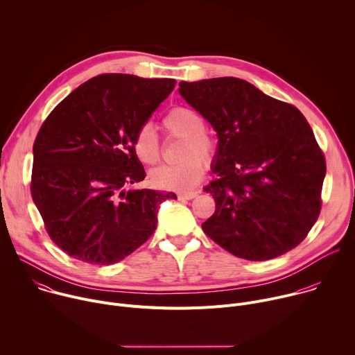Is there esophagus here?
<instances>
[{
    "label": "esophagus",
    "mask_w": 355,
    "mask_h": 355,
    "mask_svg": "<svg viewBox=\"0 0 355 355\" xmlns=\"http://www.w3.org/2000/svg\"><path fill=\"white\" fill-rule=\"evenodd\" d=\"M196 193L198 192H195V191H191V192H178V199L180 200H187V199H192V198H195L196 196Z\"/></svg>",
    "instance_id": "34e87169"
}]
</instances>
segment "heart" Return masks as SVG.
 Listing matches in <instances>:
<instances>
[{
	"instance_id": "1",
	"label": "heart",
	"mask_w": 355,
	"mask_h": 355,
	"mask_svg": "<svg viewBox=\"0 0 355 355\" xmlns=\"http://www.w3.org/2000/svg\"><path fill=\"white\" fill-rule=\"evenodd\" d=\"M162 128L168 137L182 139L180 159L184 162L162 166L151 171L150 178L163 189L188 191L205 175L206 162H211L218 150L215 136L205 128L202 115L189 107H174L162 119ZM133 151L140 163L153 166L160 162L162 143L155 129L143 125L135 135Z\"/></svg>"
}]
</instances>
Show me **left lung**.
Returning <instances> with one entry per match:
<instances>
[{"mask_svg": "<svg viewBox=\"0 0 355 355\" xmlns=\"http://www.w3.org/2000/svg\"><path fill=\"white\" fill-rule=\"evenodd\" d=\"M178 91L219 137L216 178L205 187L216 209L202 230L250 261L295 248L319 218L326 175L306 118L234 77L181 81Z\"/></svg>", "mask_w": 355, "mask_h": 355, "instance_id": "obj_1", "label": "left lung"}]
</instances>
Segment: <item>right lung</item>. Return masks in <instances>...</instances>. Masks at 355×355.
Segmentation results:
<instances>
[{
  "mask_svg": "<svg viewBox=\"0 0 355 355\" xmlns=\"http://www.w3.org/2000/svg\"><path fill=\"white\" fill-rule=\"evenodd\" d=\"M175 87L173 78L101 74L49 114L33 143L31 193L53 243L70 257L115 264L157 226V207L175 193L126 191L146 171L136 132Z\"/></svg>",
  "mask_w": 355,
  "mask_h": 355,
  "instance_id": "right-lung-1",
  "label": "right lung"
}]
</instances>
